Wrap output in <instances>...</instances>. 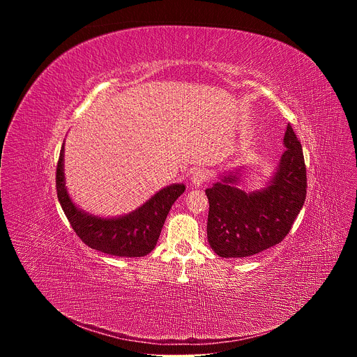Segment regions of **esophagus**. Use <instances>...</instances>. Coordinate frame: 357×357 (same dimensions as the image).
I'll list each match as a JSON object with an SVG mask.
<instances>
[{"label":"esophagus","instance_id":"esophagus-1","mask_svg":"<svg viewBox=\"0 0 357 357\" xmlns=\"http://www.w3.org/2000/svg\"><path fill=\"white\" fill-rule=\"evenodd\" d=\"M190 181L195 186H202L203 183H205L208 181V172L205 169H196L192 172V176H190Z\"/></svg>","mask_w":357,"mask_h":357}]
</instances>
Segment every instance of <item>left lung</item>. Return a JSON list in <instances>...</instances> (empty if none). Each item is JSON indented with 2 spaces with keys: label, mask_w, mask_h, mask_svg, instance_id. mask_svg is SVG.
<instances>
[{
  "label": "left lung",
  "mask_w": 357,
  "mask_h": 357,
  "mask_svg": "<svg viewBox=\"0 0 357 357\" xmlns=\"http://www.w3.org/2000/svg\"><path fill=\"white\" fill-rule=\"evenodd\" d=\"M285 151L270 185L252 193L236 188L234 174L206 189L208 241L220 257H250L289 233L307 196V168L299 139L288 124Z\"/></svg>",
  "instance_id": "left-lung-1"
}]
</instances>
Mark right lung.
<instances>
[{
    "mask_svg": "<svg viewBox=\"0 0 357 357\" xmlns=\"http://www.w3.org/2000/svg\"><path fill=\"white\" fill-rule=\"evenodd\" d=\"M61 206L80 240L93 250L117 257H142L154 250L174 202L185 192L183 183L161 189L130 215L103 219L80 211L68 195L63 175V146L56 167Z\"/></svg>",
    "mask_w": 357,
    "mask_h": 357,
    "instance_id": "1",
    "label": "right lung"
}]
</instances>
